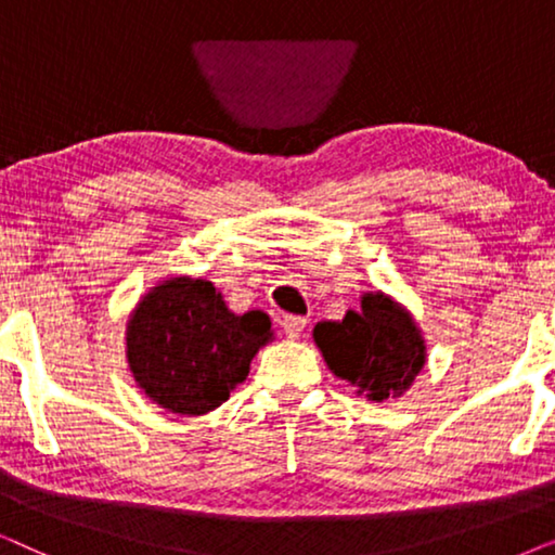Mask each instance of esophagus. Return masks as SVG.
<instances>
[{"label":"esophagus","instance_id":"esophagus-1","mask_svg":"<svg viewBox=\"0 0 555 555\" xmlns=\"http://www.w3.org/2000/svg\"><path fill=\"white\" fill-rule=\"evenodd\" d=\"M280 325H283V331H285L287 338H298L300 333L306 331L308 318H302V315H285L283 321H280Z\"/></svg>","mask_w":555,"mask_h":555}]
</instances>
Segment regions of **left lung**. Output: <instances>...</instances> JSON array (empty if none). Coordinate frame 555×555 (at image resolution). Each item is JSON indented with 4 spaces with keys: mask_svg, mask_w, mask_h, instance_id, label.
<instances>
[{
    "mask_svg": "<svg viewBox=\"0 0 555 555\" xmlns=\"http://www.w3.org/2000/svg\"><path fill=\"white\" fill-rule=\"evenodd\" d=\"M313 338L333 374L369 401L401 397L427 361L414 318L384 293H363L361 310L318 323Z\"/></svg>",
    "mask_w": 555,
    "mask_h": 555,
    "instance_id": "8db88e82",
    "label": "left lung"
}]
</instances>
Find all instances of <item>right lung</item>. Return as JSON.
I'll return each mask as SVG.
<instances>
[{
    "label": "right lung",
    "instance_id": "obj_1",
    "mask_svg": "<svg viewBox=\"0 0 555 555\" xmlns=\"http://www.w3.org/2000/svg\"><path fill=\"white\" fill-rule=\"evenodd\" d=\"M270 338L262 310L237 315L209 280L169 278L131 313L126 356L135 384L154 404L199 416L230 399Z\"/></svg>",
    "mask_w": 555,
    "mask_h": 555
}]
</instances>
